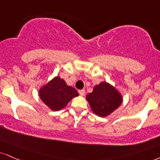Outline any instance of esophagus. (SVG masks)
Masks as SVG:
<instances>
[{
	"label": "esophagus",
	"mask_w": 160,
	"mask_h": 160,
	"mask_svg": "<svg viewBox=\"0 0 160 160\" xmlns=\"http://www.w3.org/2000/svg\"><path fill=\"white\" fill-rule=\"evenodd\" d=\"M79 94H80L81 96H83L84 95H85V90L84 89L80 90V91H79Z\"/></svg>",
	"instance_id": "esophagus-1"
}]
</instances>
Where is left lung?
<instances>
[{
    "label": "left lung",
    "mask_w": 160,
    "mask_h": 160,
    "mask_svg": "<svg viewBox=\"0 0 160 160\" xmlns=\"http://www.w3.org/2000/svg\"><path fill=\"white\" fill-rule=\"evenodd\" d=\"M86 98L92 112L100 117H107L122 105V95L109 82L103 81L95 86L93 91Z\"/></svg>",
    "instance_id": "obj_1"
}]
</instances>
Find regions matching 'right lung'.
<instances>
[{"label": "right lung", "instance_id": "obj_1", "mask_svg": "<svg viewBox=\"0 0 160 160\" xmlns=\"http://www.w3.org/2000/svg\"><path fill=\"white\" fill-rule=\"evenodd\" d=\"M38 95L45 104L53 111L65 108L69 101L79 93L72 86H68L63 79L57 76L38 90Z\"/></svg>", "mask_w": 160, "mask_h": 160}]
</instances>
